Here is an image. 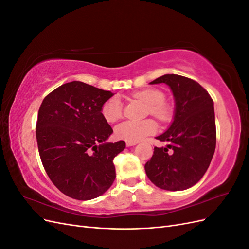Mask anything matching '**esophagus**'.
Wrapping results in <instances>:
<instances>
[{
    "instance_id": "34e87169",
    "label": "esophagus",
    "mask_w": 249,
    "mask_h": 249,
    "mask_svg": "<svg viewBox=\"0 0 249 249\" xmlns=\"http://www.w3.org/2000/svg\"><path fill=\"white\" fill-rule=\"evenodd\" d=\"M136 144H137V142H129V141H126V146L127 147L134 146V145H136Z\"/></svg>"
}]
</instances>
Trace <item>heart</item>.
I'll return each mask as SVG.
<instances>
[{"mask_svg": "<svg viewBox=\"0 0 249 249\" xmlns=\"http://www.w3.org/2000/svg\"><path fill=\"white\" fill-rule=\"evenodd\" d=\"M133 97L144 103L150 114L158 119L164 120L167 117L168 110L163 103L165 96L159 90L145 89L133 93ZM101 112L103 117L108 123H115L123 116V103L119 97L113 96L103 104ZM156 131L157 124L152 119L142 120V122L125 120L115 127V135L118 139L129 142H138L155 134Z\"/></svg>", "mask_w": 249, "mask_h": 249, "instance_id": "b5f03b06", "label": "heart"}]
</instances>
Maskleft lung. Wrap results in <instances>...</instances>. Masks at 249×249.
Wrapping results in <instances>:
<instances>
[{"label": "left lung", "instance_id": "obj_1", "mask_svg": "<svg viewBox=\"0 0 249 249\" xmlns=\"http://www.w3.org/2000/svg\"><path fill=\"white\" fill-rule=\"evenodd\" d=\"M161 83L171 90L175 114L167 131L156 137L166 141V147H155L144 168L157 187L182 191L198 182L213 158L216 147L214 103L207 90L189 78L164 74L149 84Z\"/></svg>", "mask_w": 249, "mask_h": 249}]
</instances>
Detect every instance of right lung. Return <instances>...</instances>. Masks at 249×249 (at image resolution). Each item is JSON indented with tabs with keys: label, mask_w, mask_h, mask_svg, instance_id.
<instances>
[{
	"label": "right lung",
	"mask_w": 249,
	"mask_h": 249,
	"mask_svg": "<svg viewBox=\"0 0 249 249\" xmlns=\"http://www.w3.org/2000/svg\"><path fill=\"white\" fill-rule=\"evenodd\" d=\"M111 91L80 81L63 84L44 97L38 111L36 139L50 179L67 196H101L115 179L113 159L125 142H107L112 127L102 115Z\"/></svg>",
	"instance_id": "obj_1"
}]
</instances>
